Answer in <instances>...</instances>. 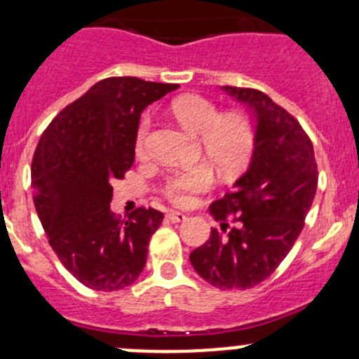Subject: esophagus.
<instances>
[{
    "instance_id": "1",
    "label": "esophagus",
    "mask_w": 359,
    "mask_h": 359,
    "mask_svg": "<svg viewBox=\"0 0 359 359\" xmlns=\"http://www.w3.org/2000/svg\"><path fill=\"white\" fill-rule=\"evenodd\" d=\"M187 213H182V212H177V210H170L168 212V220H172V222H184V220H187Z\"/></svg>"
}]
</instances>
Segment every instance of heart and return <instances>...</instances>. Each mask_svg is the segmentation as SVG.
Segmentation results:
<instances>
[{
	"mask_svg": "<svg viewBox=\"0 0 359 359\" xmlns=\"http://www.w3.org/2000/svg\"><path fill=\"white\" fill-rule=\"evenodd\" d=\"M177 121L194 137H200V146L206 159L222 175H231L243 168L252 156L255 132L252 121L241 112H224L212 100L196 93H186L170 104ZM151 118L144 114L135 130L133 149L137 158L146 156ZM213 186V173L206 165H198L186 172H177L166 179L163 194L175 205L187 206L194 196Z\"/></svg>",
	"mask_w": 359,
	"mask_h": 359,
	"instance_id": "b5f03b06",
	"label": "heart"
}]
</instances>
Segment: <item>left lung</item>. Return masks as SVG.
<instances>
[{
  "label": "left lung",
  "mask_w": 359,
  "mask_h": 359,
  "mask_svg": "<svg viewBox=\"0 0 359 359\" xmlns=\"http://www.w3.org/2000/svg\"><path fill=\"white\" fill-rule=\"evenodd\" d=\"M222 90L255 116V144L247 172L210 205L220 231L212 229L189 260L215 288L247 290L276 271L299 238L316 194L318 166L313 142L290 112L259 90Z\"/></svg>",
  "instance_id": "left-lung-1"
}]
</instances>
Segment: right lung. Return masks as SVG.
<instances>
[{
    "label": "right lung",
    "mask_w": 359,
    "mask_h": 359,
    "mask_svg": "<svg viewBox=\"0 0 359 359\" xmlns=\"http://www.w3.org/2000/svg\"><path fill=\"white\" fill-rule=\"evenodd\" d=\"M177 85L121 76L95 83L53 118L31 165L34 206L50 247L85 287L114 292L142 273L163 213L111 212L112 182L133 165L140 112Z\"/></svg>",
    "instance_id": "add662e5"
}]
</instances>
